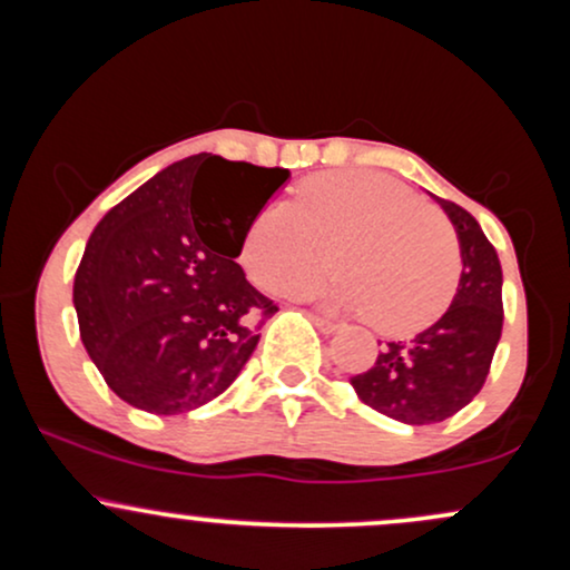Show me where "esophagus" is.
<instances>
[{"label":"esophagus","mask_w":570,"mask_h":570,"mask_svg":"<svg viewBox=\"0 0 570 570\" xmlns=\"http://www.w3.org/2000/svg\"><path fill=\"white\" fill-rule=\"evenodd\" d=\"M307 316H311V322L316 324L318 330L324 332V335H332V332H337V330H340V324H337V322H332V318L322 316V313H307Z\"/></svg>","instance_id":"34e87169"}]
</instances>
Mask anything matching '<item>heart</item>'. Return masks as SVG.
I'll list each match as a JSON object with an SVG mask.
<instances>
[{
	"label": "heart",
	"instance_id": "heart-1",
	"mask_svg": "<svg viewBox=\"0 0 570 570\" xmlns=\"http://www.w3.org/2000/svg\"><path fill=\"white\" fill-rule=\"evenodd\" d=\"M332 263L340 271L313 294L345 311L370 313L385 335L434 322L455 292L458 238L429 203L375 171H326L305 179L292 203H271L240 244L257 286L292 294Z\"/></svg>",
	"mask_w": 570,
	"mask_h": 570
}]
</instances>
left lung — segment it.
I'll return each mask as SVG.
<instances>
[{"label": "left lung", "mask_w": 570, "mask_h": 570, "mask_svg": "<svg viewBox=\"0 0 570 570\" xmlns=\"http://www.w3.org/2000/svg\"><path fill=\"white\" fill-rule=\"evenodd\" d=\"M436 200L461 240L453 305L415 337L385 343L375 364L351 377L364 404L410 426L448 421L480 394L503 326L499 254L466 208Z\"/></svg>", "instance_id": "1"}]
</instances>
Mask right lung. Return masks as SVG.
Listing matches in <instances>:
<instances>
[{"mask_svg":"<svg viewBox=\"0 0 570 570\" xmlns=\"http://www.w3.org/2000/svg\"><path fill=\"white\" fill-rule=\"evenodd\" d=\"M286 179V168L200 153L98 222L75 307L85 351L122 402L179 415L230 389L278 311L235 259Z\"/></svg>","mask_w":570,"mask_h":570,"instance_id":"add662e5","label":"right lung"}]
</instances>
